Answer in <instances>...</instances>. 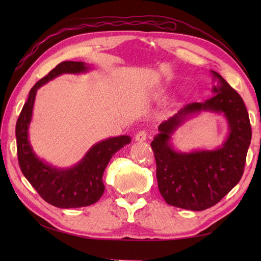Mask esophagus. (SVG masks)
<instances>
[{
	"label": "esophagus",
	"mask_w": 261,
	"mask_h": 261,
	"mask_svg": "<svg viewBox=\"0 0 261 261\" xmlns=\"http://www.w3.org/2000/svg\"><path fill=\"white\" fill-rule=\"evenodd\" d=\"M135 139H136V141H139V142L146 141V139H147V132H146L145 130L139 131V132H138V134L136 135Z\"/></svg>",
	"instance_id": "1"
}]
</instances>
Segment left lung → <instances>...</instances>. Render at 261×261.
Instances as JSON below:
<instances>
[{"mask_svg":"<svg viewBox=\"0 0 261 261\" xmlns=\"http://www.w3.org/2000/svg\"><path fill=\"white\" fill-rule=\"evenodd\" d=\"M219 84L214 95L203 103L185 105L178 113L158 126L151 148L157 165L158 188L166 203L176 207L203 211L219 203L241 179L251 141V125L242 97L216 71ZM210 110L223 113L229 135L215 151L176 152L171 136L191 115Z\"/></svg>","mask_w":261,"mask_h":261,"instance_id":"left-lung-1","label":"left lung"}]
</instances>
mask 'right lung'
<instances>
[{
    "label": "right lung",
    "mask_w": 261,
    "mask_h": 261,
    "mask_svg": "<svg viewBox=\"0 0 261 261\" xmlns=\"http://www.w3.org/2000/svg\"><path fill=\"white\" fill-rule=\"evenodd\" d=\"M90 67L83 62H63L37 82L22 108L15 125L18 160L22 174L49 204L60 208L88 206L103 195V173L113 154L131 142L129 136L109 138L97 142L74 167L60 169L46 164L33 152L28 129L32 118L38 88L62 74L85 73Z\"/></svg>",
    "instance_id": "add662e5"
}]
</instances>
